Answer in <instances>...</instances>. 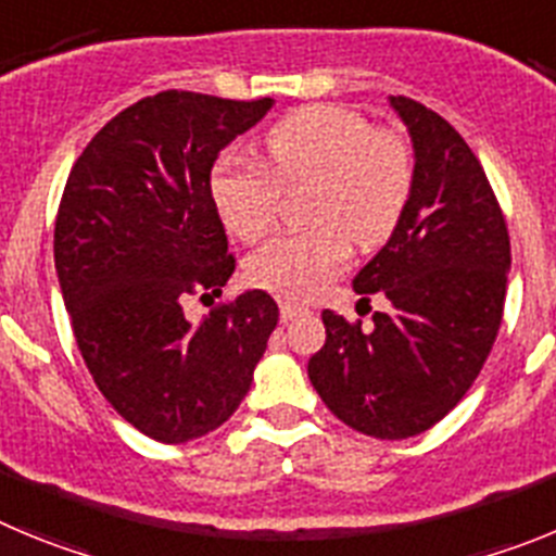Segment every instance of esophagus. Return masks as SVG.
Segmentation results:
<instances>
[{"label": "esophagus", "mask_w": 556, "mask_h": 556, "mask_svg": "<svg viewBox=\"0 0 556 556\" xmlns=\"http://www.w3.org/2000/svg\"><path fill=\"white\" fill-rule=\"evenodd\" d=\"M278 308H281V320H283V323H287V320H294V317H298V314L306 312V308H303V306H298V303H289V301H281V303H278Z\"/></svg>", "instance_id": "esophagus-1"}]
</instances>
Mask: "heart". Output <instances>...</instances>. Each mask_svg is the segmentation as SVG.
Returning <instances> with one entry per match:
<instances>
[{"instance_id": "b5f03b06", "label": "heart", "mask_w": 556, "mask_h": 556, "mask_svg": "<svg viewBox=\"0 0 556 556\" xmlns=\"http://www.w3.org/2000/svg\"><path fill=\"white\" fill-rule=\"evenodd\" d=\"M312 180L306 230L269 239L248 262L255 287L308 301L348 264L351 239L362 248L384 242L404 217L415 186V155L395 130L372 127L342 105H306L275 122L264 159L225 155L211 172L219 219L244 242L275 223L278 189Z\"/></svg>"}]
</instances>
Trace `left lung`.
Returning a JSON list of instances; mask_svg holds the SVG:
<instances>
[{
    "label": "left lung",
    "mask_w": 556,
    "mask_h": 556,
    "mask_svg": "<svg viewBox=\"0 0 556 556\" xmlns=\"http://www.w3.org/2000/svg\"><path fill=\"white\" fill-rule=\"evenodd\" d=\"M415 147V186L390 242L358 269L381 292L372 328L323 312L308 358L323 404L351 429L406 440L459 404L488 362L507 298L509 233L490 180L459 132L420 102L390 97ZM370 301V298H362Z\"/></svg>",
    "instance_id": "obj_1"
}]
</instances>
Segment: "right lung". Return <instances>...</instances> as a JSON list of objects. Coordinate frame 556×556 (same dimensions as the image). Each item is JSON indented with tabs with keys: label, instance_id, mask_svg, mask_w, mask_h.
Returning <instances> with one entry per match:
<instances>
[{
	"label": "right lung",
	"instance_id": "right-lung-1",
	"mask_svg": "<svg viewBox=\"0 0 556 556\" xmlns=\"http://www.w3.org/2000/svg\"><path fill=\"white\" fill-rule=\"evenodd\" d=\"M275 102L161 91L88 141L63 189L55 269L88 372L108 404L159 443H189L239 409L278 326L262 289L189 323L236 269L211 200L219 150Z\"/></svg>",
	"mask_w": 556,
	"mask_h": 556
}]
</instances>
